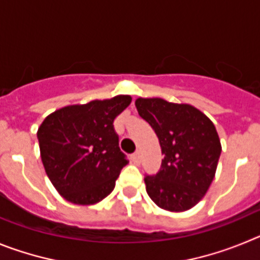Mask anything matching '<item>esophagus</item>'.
<instances>
[{"label": "esophagus", "mask_w": 260, "mask_h": 260, "mask_svg": "<svg viewBox=\"0 0 260 260\" xmlns=\"http://www.w3.org/2000/svg\"><path fill=\"white\" fill-rule=\"evenodd\" d=\"M132 160H133V162H134V164H139V162H141V153H139V152L133 153Z\"/></svg>", "instance_id": "esophagus-1"}]
</instances>
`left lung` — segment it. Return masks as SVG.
<instances>
[{"mask_svg":"<svg viewBox=\"0 0 260 260\" xmlns=\"http://www.w3.org/2000/svg\"><path fill=\"white\" fill-rule=\"evenodd\" d=\"M138 113L155 130L164 158L144 178L150 198L162 210L183 212L199 203L215 178L221 143L213 122L190 104L138 98Z\"/></svg>","mask_w":260,"mask_h":260,"instance_id":"obj_1","label":"left lung"}]
</instances>
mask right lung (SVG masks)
<instances>
[{"label":"right lung","mask_w":260,"mask_h":260,"mask_svg":"<svg viewBox=\"0 0 260 260\" xmlns=\"http://www.w3.org/2000/svg\"><path fill=\"white\" fill-rule=\"evenodd\" d=\"M132 103L117 95L59 108L38 128L45 173L62 198L79 206L99 203L113 191L127 164L113 121Z\"/></svg>","instance_id":"add662e5"}]
</instances>
